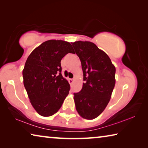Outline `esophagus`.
Instances as JSON below:
<instances>
[{
	"label": "esophagus",
	"mask_w": 148,
	"mask_h": 148,
	"mask_svg": "<svg viewBox=\"0 0 148 148\" xmlns=\"http://www.w3.org/2000/svg\"><path fill=\"white\" fill-rule=\"evenodd\" d=\"M74 80V78H71V79H69V83L71 84H72V83H73Z\"/></svg>",
	"instance_id": "1"
}]
</instances>
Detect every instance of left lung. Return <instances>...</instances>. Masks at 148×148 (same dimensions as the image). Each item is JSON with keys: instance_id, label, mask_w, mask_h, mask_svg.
Listing matches in <instances>:
<instances>
[{"instance_id": "left-lung-1", "label": "left lung", "mask_w": 148, "mask_h": 148, "mask_svg": "<svg viewBox=\"0 0 148 148\" xmlns=\"http://www.w3.org/2000/svg\"><path fill=\"white\" fill-rule=\"evenodd\" d=\"M81 61L83 87L74 92L76 108L83 118H96L108 104L114 88L116 68L108 56L91 42L72 43Z\"/></svg>"}]
</instances>
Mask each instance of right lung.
Here are the masks:
<instances>
[{"instance_id": "obj_1", "label": "right lung", "mask_w": 148, "mask_h": 148, "mask_svg": "<svg viewBox=\"0 0 148 148\" xmlns=\"http://www.w3.org/2000/svg\"><path fill=\"white\" fill-rule=\"evenodd\" d=\"M73 53L69 42L50 40L34 49L27 58L23 71V84L35 110L44 117L61 108L71 86L61 74V61Z\"/></svg>"}]
</instances>
